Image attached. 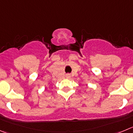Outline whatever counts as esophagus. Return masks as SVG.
Listing matches in <instances>:
<instances>
[{
	"label": "esophagus",
	"instance_id": "obj_1",
	"mask_svg": "<svg viewBox=\"0 0 133 133\" xmlns=\"http://www.w3.org/2000/svg\"><path fill=\"white\" fill-rule=\"evenodd\" d=\"M65 77H66L67 79H69L70 78V74H66V75H65Z\"/></svg>",
	"mask_w": 133,
	"mask_h": 133
}]
</instances>
